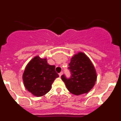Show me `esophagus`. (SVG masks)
Returning <instances> with one entry per match:
<instances>
[{
	"label": "esophagus",
	"instance_id": "1",
	"mask_svg": "<svg viewBox=\"0 0 121 121\" xmlns=\"http://www.w3.org/2000/svg\"><path fill=\"white\" fill-rule=\"evenodd\" d=\"M62 75V72H60V73H59V77H61Z\"/></svg>",
	"mask_w": 121,
	"mask_h": 121
}]
</instances>
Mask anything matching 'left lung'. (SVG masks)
<instances>
[{"instance_id": "1", "label": "left lung", "mask_w": 121, "mask_h": 121, "mask_svg": "<svg viewBox=\"0 0 121 121\" xmlns=\"http://www.w3.org/2000/svg\"><path fill=\"white\" fill-rule=\"evenodd\" d=\"M69 65L71 78L61 76L68 90L77 96L89 92L97 79L96 71L89 57L79 51L73 56Z\"/></svg>"}]
</instances>
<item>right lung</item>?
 Returning <instances> with one entry per match:
<instances>
[{"instance_id": "1", "label": "right lung", "mask_w": 121, "mask_h": 121, "mask_svg": "<svg viewBox=\"0 0 121 121\" xmlns=\"http://www.w3.org/2000/svg\"><path fill=\"white\" fill-rule=\"evenodd\" d=\"M59 77L55 66L47 63V57L39 56L33 57L28 63L22 76L26 89L35 96H42L51 90L52 84Z\"/></svg>"}]
</instances>
